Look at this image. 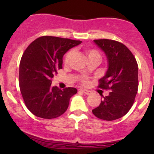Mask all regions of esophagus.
<instances>
[{
  "mask_svg": "<svg viewBox=\"0 0 154 154\" xmlns=\"http://www.w3.org/2000/svg\"><path fill=\"white\" fill-rule=\"evenodd\" d=\"M80 91H82V93H84L86 95H90L91 93V92L90 91H88V90H84V89H80Z\"/></svg>",
  "mask_w": 154,
  "mask_h": 154,
  "instance_id": "34e87169",
  "label": "esophagus"
}]
</instances>
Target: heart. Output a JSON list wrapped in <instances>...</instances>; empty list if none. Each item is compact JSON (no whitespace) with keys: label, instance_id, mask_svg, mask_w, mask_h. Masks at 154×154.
I'll return each instance as SVG.
<instances>
[{"label":"heart","instance_id":"heart-1","mask_svg":"<svg viewBox=\"0 0 154 154\" xmlns=\"http://www.w3.org/2000/svg\"><path fill=\"white\" fill-rule=\"evenodd\" d=\"M85 54L87 55L88 60L91 59H97L98 61H100V55L99 54L98 51L94 50V49H87L85 51ZM72 54H73V51H69L68 52L66 53V56H65V59H64V61L65 63H68L70 59H71ZM82 82L84 83L86 82L85 79H83Z\"/></svg>","mask_w":154,"mask_h":154}]
</instances>
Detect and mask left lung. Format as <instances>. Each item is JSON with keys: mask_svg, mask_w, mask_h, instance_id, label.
I'll use <instances>...</instances> for the list:
<instances>
[{"mask_svg": "<svg viewBox=\"0 0 154 154\" xmlns=\"http://www.w3.org/2000/svg\"><path fill=\"white\" fill-rule=\"evenodd\" d=\"M93 42L106 56L108 69L98 87L109 89L93 114L100 119L112 121L122 117L131 109L138 89V66L131 51L122 43L108 39Z\"/></svg>", "mask_w": 154, "mask_h": 154, "instance_id": "1", "label": "left lung"}]
</instances>
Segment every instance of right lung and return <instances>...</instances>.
I'll use <instances>...</instances> for the list:
<instances>
[{"label":"right lung","mask_w":154,"mask_h":154,"mask_svg":"<svg viewBox=\"0 0 154 154\" xmlns=\"http://www.w3.org/2000/svg\"><path fill=\"white\" fill-rule=\"evenodd\" d=\"M82 43L58 37L43 36L29 45L19 64V88L26 108L43 119H54L67 110L75 88L61 91L51 86V79L62 68L63 56Z\"/></svg>","instance_id":"right-lung-1"}]
</instances>
